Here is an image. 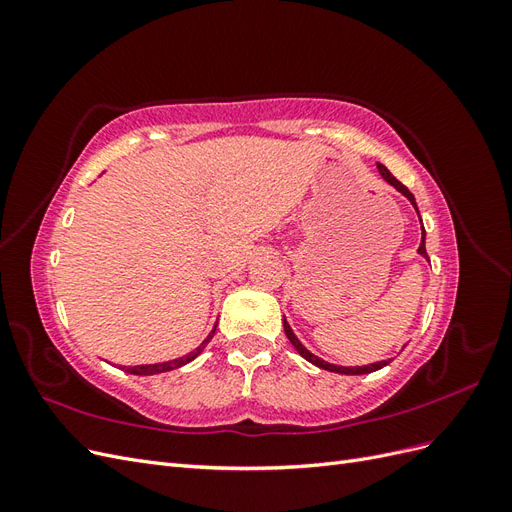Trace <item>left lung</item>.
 Wrapping results in <instances>:
<instances>
[{
	"mask_svg": "<svg viewBox=\"0 0 512 512\" xmlns=\"http://www.w3.org/2000/svg\"><path fill=\"white\" fill-rule=\"evenodd\" d=\"M378 170H380V175H382V179L384 181H389L395 190H399L401 194H404L410 203L414 205V209H416V200H414V196H412V192L406 188L404 183L401 181H397L391 173H389V168H386L384 164H378ZM418 213V211H416ZM423 224V222H421ZM418 254L421 256H427V250H425V230H423V241H421V245H418ZM284 331H286V337L290 339V344L294 346V350H297L303 359H307L309 363H314L316 367H320V369H327V371H335V374H346V376H361V374H371V371H376V369H382L384 365H389L391 361H380V363H371V365H365V367H339V365H331V363H327V361H322V359H318L316 354H312L309 350H305L303 348V344L299 342L297 337H294V333H292V329H290V324L284 320Z\"/></svg>",
	"mask_w": 512,
	"mask_h": 512,
	"instance_id": "1",
	"label": "left lung"
}]
</instances>
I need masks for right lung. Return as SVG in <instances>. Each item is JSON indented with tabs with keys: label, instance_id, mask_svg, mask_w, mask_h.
<instances>
[{
	"label": "right lung",
	"instance_id": "obj_1",
	"mask_svg": "<svg viewBox=\"0 0 512 512\" xmlns=\"http://www.w3.org/2000/svg\"><path fill=\"white\" fill-rule=\"evenodd\" d=\"M213 333H215V327H213V331L209 333V337L205 339L203 344H200L194 352H190V354H185V356H181V359H175V361H168V363H156V365H136V367H126V371L128 374H134V376H153V374H162V371H170V369H177V367H181V365H185V363H190V361H194L196 356L203 352V348L211 342V337H213Z\"/></svg>",
	"mask_w": 512,
	"mask_h": 512
}]
</instances>
